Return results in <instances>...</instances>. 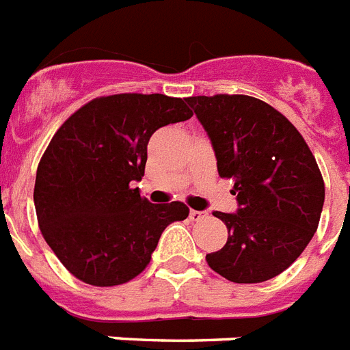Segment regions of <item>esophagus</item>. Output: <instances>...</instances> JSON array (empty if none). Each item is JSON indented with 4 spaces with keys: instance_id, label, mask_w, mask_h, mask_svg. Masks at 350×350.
Returning a JSON list of instances; mask_svg holds the SVG:
<instances>
[{
    "instance_id": "obj_1",
    "label": "esophagus",
    "mask_w": 350,
    "mask_h": 350,
    "mask_svg": "<svg viewBox=\"0 0 350 350\" xmlns=\"http://www.w3.org/2000/svg\"><path fill=\"white\" fill-rule=\"evenodd\" d=\"M205 216H207V212H204V211H189L191 221H200V219H204Z\"/></svg>"
}]
</instances>
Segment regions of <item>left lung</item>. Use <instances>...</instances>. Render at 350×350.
I'll return each instance as SVG.
<instances>
[{"mask_svg": "<svg viewBox=\"0 0 350 350\" xmlns=\"http://www.w3.org/2000/svg\"><path fill=\"white\" fill-rule=\"evenodd\" d=\"M204 125L219 177L234 178L237 211L212 212L228 241L207 264L234 283L283 273L317 232L324 180L308 145L273 106L247 95L187 97Z\"/></svg>", "mask_w": 350, "mask_h": 350, "instance_id": "obj_1", "label": "left lung"}]
</instances>
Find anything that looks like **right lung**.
<instances>
[{
	"mask_svg": "<svg viewBox=\"0 0 350 350\" xmlns=\"http://www.w3.org/2000/svg\"><path fill=\"white\" fill-rule=\"evenodd\" d=\"M191 116L182 98L118 94L94 98L56 131L33 202L46 243L77 280L129 282L148 265L164 228L189 216L180 202L150 204L133 184L145 175L152 134Z\"/></svg>",
	"mask_w": 350,
	"mask_h": 350,
	"instance_id": "1",
	"label": "right lung"
}]
</instances>
